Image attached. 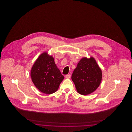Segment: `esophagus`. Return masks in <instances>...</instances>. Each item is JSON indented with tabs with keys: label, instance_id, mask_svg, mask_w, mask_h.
I'll list each match as a JSON object with an SVG mask.
<instances>
[{
	"label": "esophagus",
	"instance_id": "esophagus-1",
	"mask_svg": "<svg viewBox=\"0 0 132 132\" xmlns=\"http://www.w3.org/2000/svg\"><path fill=\"white\" fill-rule=\"evenodd\" d=\"M65 77H66L67 79H69V78H70V77H71V75H70V74L66 75L65 76Z\"/></svg>",
	"mask_w": 132,
	"mask_h": 132
}]
</instances>
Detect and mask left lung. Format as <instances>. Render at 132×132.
Wrapping results in <instances>:
<instances>
[{"instance_id":"obj_1","label":"left lung","mask_w":132,"mask_h":132,"mask_svg":"<svg viewBox=\"0 0 132 132\" xmlns=\"http://www.w3.org/2000/svg\"><path fill=\"white\" fill-rule=\"evenodd\" d=\"M71 78L78 93L86 95L93 93L99 87L102 72L93 57H85L78 63Z\"/></svg>"}]
</instances>
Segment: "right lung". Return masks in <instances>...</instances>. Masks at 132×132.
I'll return each instance as SVG.
<instances>
[{
	"instance_id": "obj_1",
	"label": "right lung",
	"mask_w": 132,
	"mask_h": 132,
	"mask_svg": "<svg viewBox=\"0 0 132 132\" xmlns=\"http://www.w3.org/2000/svg\"><path fill=\"white\" fill-rule=\"evenodd\" d=\"M31 80L41 92L51 94L59 87L64 77L57 68L54 59L46 52L42 54L32 67Z\"/></svg>"
}]
</instances>
